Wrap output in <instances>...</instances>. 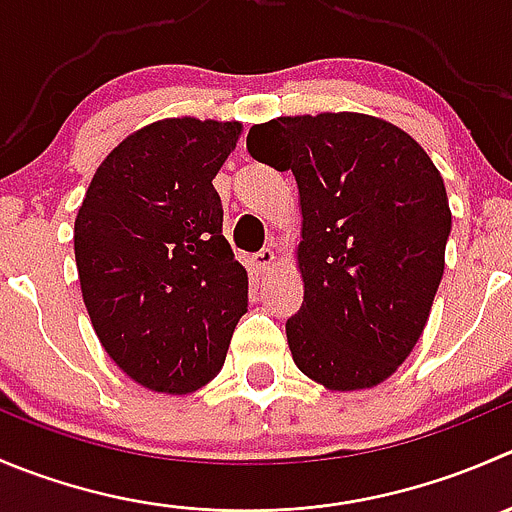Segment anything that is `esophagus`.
I'll return each instance as SVG.
<instances>
[{
    "label": "esophagus",
    "instance_id": "esophagus-1",
    "mask_svg": "<svg viewBox=\"0 0 512 512\" xmlns=\"http://www.w3.org/2000/svg\"><path fill=\"white\" fill-rule=\"evenodd\" d=\"M252 270L255 272H265L270 270L272 265H275V252H272V247H262L260 252H257L255 257H252Z\"/></svg>",
    "mask_w": 512,
    "mask_h": 512
}]
</instances>
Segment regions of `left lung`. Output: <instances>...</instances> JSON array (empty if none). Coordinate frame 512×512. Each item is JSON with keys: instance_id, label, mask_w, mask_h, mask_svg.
<instances>
[{"instance_id": "8db88e82", "label": "left lung", "mask_w": 512, "mask_h": 512, "mask_svg": "<svg viewBox=\"0 0 512 512\" xmlns=\"http://www.w3.org/2000/svg\"><path fill=\"white\" fill-rule=\"evenodd\" d=\"M247 152L300 190L292 360L327 390L380 385L413 352L443 280L453 217L438 167L408 132L357 112L255 124Z\"/></svg>"}]
</instances>
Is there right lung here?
<instances>
[{"instance_id":"add662e5","label":"right lung","mask_w":512,"mask_h":512,"mask_svg":"<svg viewBox=\"0 0 512 512\" xmlns=\"http://www.w3.org/2000/svg\"><path fill=\"white\" fill-rule=\"evenodd\" d=\"M240 132V122L195 117L147 124L97 167L74 220L94 332L119 370L155 393L207 385L247 312V272L212 187Z\"/></svg>"}]
</instances>
